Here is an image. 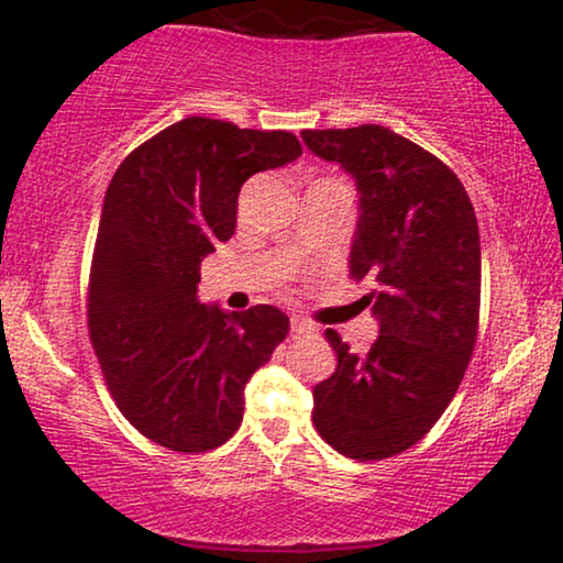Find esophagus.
<instances>
[{
    "instance_id": "34e87169",
    "label": "esophagus",
    "mask_w": 563,
    "mask_h": 563,
    "mask_svg": "<svg viewBox=\"0 0 563 563\" xmlns=\"http://www.w3.org/2000/svg\"><path fill=\"white\" fill-rule=\"evenodd\" d=\"M309 331H312V328H309L301 318H290V333H294V335H307Z\"/></svg>"
}]
</instances>
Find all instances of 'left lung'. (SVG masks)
I'll return each instance as SVG.
<instances>
[{
  "label": "left lung",
  "mask_w": 563,
  "mask_h": 563,
  "mask_svg": "<svg viewBox=\"0 0 563 563\" xmlns=\"http://www.w3.org/2000/svg\"><path fill=\"white\" fill-rule=\"evenodd\" d=\"M314 156L360 190L349 275L380 333L354 354L328 328L339 367L314 386L320 437L354 461H384L429 434L461 386L479 333L482 249L466 187L444 161L378 124L303 129Z\"/></svg>",
  "instance_id": "1"
}]
</instances>
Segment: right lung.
<instances>
[{"label": "right lung", "instance_id": "1", "mask_svg": "<svg viewBox=\"0 0 563 563\" xmlns=\"http://www.w3.org/2000/svg\"><path fill=\"white\" fill-rule=\"evenodd\" d=\"M299 156L290 132L190 115L134 147L108 185L89 341L119 410L161 448L228 442L243 421L245 384L288 335L277 307L228 314L196 294L200 262L235 232L245 179Z\"/></svg>", "mask_w": 563, "mask_h": 563}]
</instances>
